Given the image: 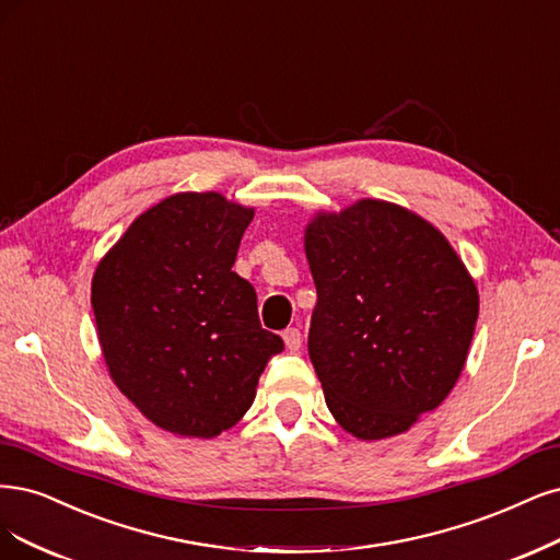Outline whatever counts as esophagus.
<instances>
[{"instance_id":"34e87169","label":"esophagus","mask_w":560,"mask_h":560,"mask_svg":"<svg viewBox=\"0 0 560 560\" xmlns=\"http://www.w3.org/2000/svg\"><path fill=\"white\" fill-rule=\"evenodd\" d=\"M282 340H284V345H287V350L289 352H299L301 350V342H303V338H301V331L299 329H284V334H282Z\"/></svg>"}]
</instances>
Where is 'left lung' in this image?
<instances>
[{
  "label": "left lung",
  "instance_id": "8db88e82",
  "mask_svg": "<svg viewBox=\"0 0 560 560\" xmlns=\"http://www.w3.org/2000/svg\"><path fill=\"white\" fill-rule=\"evenodd\" d=\"M317 287L307 352L359 440L408 431L464 371L479 296L450 241L412 210L361 199L305 226Z\"/></svg>",
  "mask_w": 560,
  "mask_h": 560
}]
</instances>
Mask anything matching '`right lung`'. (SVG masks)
<instances>
[{
  "label": "right lung",
  "instance_id": "right-lung-1",
  "mask_svg": "<svg viewBox=\"0 0 560 560\" xmlns=\"http://www.w3.org/2000/svg\"><path fill=\"white\" fill-rule=\"evenodd\" d=\"M253 218L218 191H180L133 220L94 271L108 373L168 433L215 438L234 427L284 350L261 329L255 287L231 271Z\"/></svg>",
  "mask_w": 560,
  "mask_h": 560
}]
</instances>
